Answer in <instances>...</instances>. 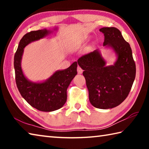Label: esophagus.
<instances>
[{
	"instance_id": "obj_1",
	"label": "esophagus",
	"mask_w": 149,
	"mask_h": 149,
	"mask_svg": "<svg viewBox=\"0 0 149 149\" xmlns=\"http://www.w3.org/2000/svg\"><path fill=\"white\" fill-rule=\"evenodd\" d=\"M77 73L79 74H82V72H83V70L81 68L79 67V66H78L77 67Z\"/></svg>"
}]
</instances>
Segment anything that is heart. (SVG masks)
<instances>
[{
    "label": "heart",
    "instance_id": "1",
    "mask_svg": "<svg viewBox=\"0 0 149 149\" xmlns=\"http://www.w3.org/2000/svg\"><path fill=\"white\" fill-rule=\"evenodd\" d=\"M77 47V43L76 42H71V43H70L68 45V49L70 50H75V49H76V47Z\"/></svg>",
    "mask_w": 149,
    "mask_h": 149
}]
</instances>
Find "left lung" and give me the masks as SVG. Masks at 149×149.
Returning <instances> with one entry per match:
<instances>
[{
  "label": "left lung",
  "mask_w": 149,
  "mask_h": 149,
  "mask_svg": "<svg viewBox=\"0 0 149 149\" xmlns=\"http://www.w3.org/2000/svg\"><path fill=\"white\" fill-rule=\"evenodd\" d=\"M104 35L103 46L113 50L116 60L107 65L101 52L97 49L82 56L77 63L84 70L89 101L93 107L108 109L120 105L132 89L136 67L130 44L116 27L100 29Z\"/></svg>",
  "instance_id": "8db88e82"
}]
</instances>
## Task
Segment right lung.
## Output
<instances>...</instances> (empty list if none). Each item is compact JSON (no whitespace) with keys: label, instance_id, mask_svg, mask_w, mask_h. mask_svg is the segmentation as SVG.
<instances>
[{"label":"right lung","instance_id":"right-lung-1","mask_svg":"<svg viewBox=\"0 0 149 149\" xmlns=\"http://www.w3.org/2000/svg\"><path fill=\"white\" fill-rule=\"evenodd\" d=\"M57 29L58 27H55L54 30ZM52 33L51 30L47 29L27 33L20 40L14 56L16 82L20 94L31 107L42 112H52L64 105L67 100L68 87L77 74V63L75 62L66 69L57 70L43 81L33 82L25 76L22 68L24 48Z\"/></svg>","mask_w":149,"mask_h":149}]
</instances>
